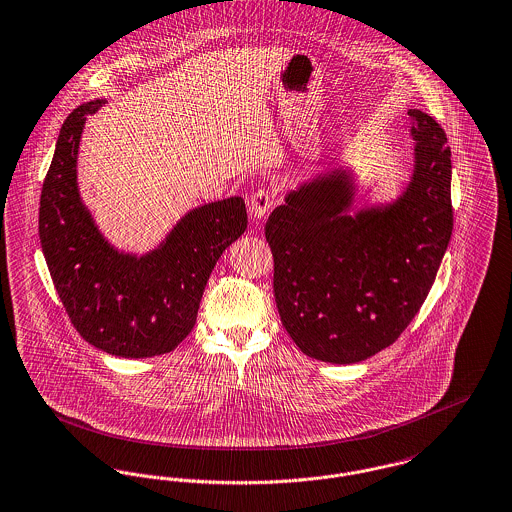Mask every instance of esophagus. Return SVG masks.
Instances as JSON below:
<instances>
[{"label": "esophagus", "instance_id": "esophagus-1", "mask_svg": "<svg viewBox=\"0 0 512 512\" xmlns=\"http://www.w3.org/2000/svg\"><path fill=\"white\" fill-rule=\"evenodd\" d=\"M272 205H274V193L269 191V189H265V187H261L251 197L249 212H251V216L255 220H263L271 212Z\"/></svg>", "mask_w": 512, "mask_h": 512}]
</instances>
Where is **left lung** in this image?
Masks as SVG:
<instances>
[{"mask_svg":"<svg viewBox=\"0 0 512 512\" xmlns=\"http://www.w3.org/2000/svg\"><path fill=\"white\" fill-rule=\"evenodd\" d=\"M408 116L414 174L394 203L352 214L356 187L336 168L288 193L267 220L280 321L309 358L375 356L433 286L452 234L451 149L431 116Z\"/></svg>","mask_w":512,"mask_h":512,"instance_id":"left-lung-1","label":"left lung"}]
</instances>
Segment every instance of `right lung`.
<instances>
[{"mask_svg": "<svg viewBox=\"0 0 512 512\" xmlns=\"http://www.w3.org/2000/svg\"><path fill=\"white\" fill-rule=\"evenodd\" d=\"M106 100L75 108L61 125L40 195L38 234L56 292L77 332L120 358L172 352L191 332L207 280L224 249L247 228L241 197L187 212L156 249L137 257L114 249L77 187L87 116Z\"/></svg>", "mask_w": 512, "mask_h": 512, "instance_id": "right-lung-1", "label": "right lung"}]
</instances>
